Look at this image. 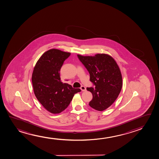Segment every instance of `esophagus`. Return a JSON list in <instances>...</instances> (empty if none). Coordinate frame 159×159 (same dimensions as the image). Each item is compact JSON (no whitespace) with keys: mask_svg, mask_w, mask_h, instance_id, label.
<instances>
[{"mask_svg":"<svg viewBox=\"0 0 159 159\" xmlns=\"http://www.w3.org/2000/svg\"><path fill=\"white\" fill-rule=\"evenodd\" d=\"M81 89L82 92H85V91L87 90H86V88H85L84 86H83V85L81 86Z\"/></svg>","mask_w":159,"mask_h":159,"instance_id":"esophagus-1","label":"esophagus"}]
</instances>
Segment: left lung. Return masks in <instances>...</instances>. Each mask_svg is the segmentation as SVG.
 Segmentation results:
<instances>
[{
    "label": "left lung",
    "instance_id": "8db88e82",
    "mask_svg": "<svg viewBox=\"0 0 159 159\" xmlns=\"http://www.w3.org/2000/svg\"><path fill=\"white\" fill-rule=\"evenodd\" d=\"M90 74V81L95 87L87 88L91 92L93 98L90 106L102 111L112 105L118 98L122 88L120 70L112 57L106 54L95 56L77 55Z\"/></svg>",
    "mask_w": 159,
    "mask_h": 159
}]
</instances>
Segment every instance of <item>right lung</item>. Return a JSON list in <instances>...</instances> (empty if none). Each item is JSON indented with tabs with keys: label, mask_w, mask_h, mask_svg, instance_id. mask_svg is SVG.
<instances>
[{
	"label": "right lung",
	"mask_w": 159,
	"mask_h": 159,
	"mask_svg": "<svg viewBox=\"0 0 159 159\" xmlns=\"http://www.w3.org/2000/svg\"><path fill=\"white\" fill-rule=\"evenodd\" d=\"M70 53L49 49L41 56L34 68L32 84L36 98L45 109L53 114L65 110L74 94L81 92L61 81L60 71Z\"/></svg>",
	"instance_id": "1"
}]
</instances>
